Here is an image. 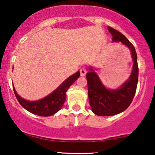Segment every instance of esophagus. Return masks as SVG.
Returning a JSON list of instances; mask_svg holds the SVG:
<instances>
[{"mask_svg":"<svg viewBox=\"0 0 155 155\" xmlns=\"http://www.w3.org/2000/svg\"><path fill=\"white\" fill-rule=\"evenodd\" d=\"M80 75H81L82 76H84L87 73V70L85 68L83 67V68H80Z\"/></svg>","mask_w":155,"mask_h":155,"instance_id":"obj_1","label":"esophagus"}]
</instances>
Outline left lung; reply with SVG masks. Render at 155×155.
I'll return each mask as SVG.
<instances>
[{"label": "left lung", "instance_id": "8db88e82", "mask_svg": "<svg viewBox=\"0 0 155 155\" xmlns=\"http://www.w3.org/2000/svg\"><path fill=\"white\" fill-rule=\"evenodd\" d=\"M113 41H120L131 51L133 67L130 78L118 90H108L103 85L98 75L90 68L86 75L88 97L92 111L101 116H114L125 111L132 102L138 81V65L134 46L125 36L111 27H108Z\"/></svg>", "mask_w": 155, "mask_h": 155}]
</instances>
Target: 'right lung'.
I'll return each instance as SVG.
<instances>
[{
	"label": "right lung",
	"instance_id": "right-lung-1",
	"mask_svg": "<svg viewBox=\"0 0 155 155\" xmlns=\"http://www.w3.org/2000/svg\"><path fill=\"white\" fill-rule=\"evenodd\" d=\"M80 77V72L78 71L65 80L56 90H54L45 98L39 101H29L22 99L17 94L13 87L14 93L21 106L31 114L41 116H50L58 111L63 107L66 98V92L74 82Z\"/></svg>",
	"mask_w": 155,
	"mask_h": 155
}]
</instances>
